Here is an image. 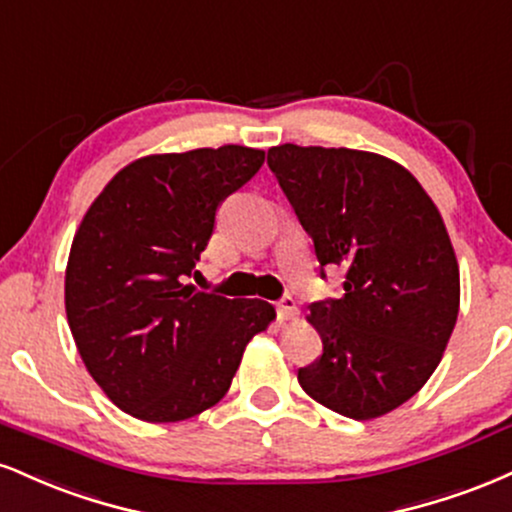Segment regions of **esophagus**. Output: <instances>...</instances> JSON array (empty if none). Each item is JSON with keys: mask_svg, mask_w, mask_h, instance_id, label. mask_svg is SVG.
I'll return each mask as SVG.
<instances>
[{"mask_svg": "<svg viewBox=\"0 0 512 512\" xmlns=\"http://www.w3.org/2000/svg\"><path fill=\"white\" fill-rule=\"evenodd\" d=\"M275 309H278L280 321H292V318H297V314H299L297 302H294L290 294H285V297H282L280 302L275 304Z\"/></svg>", "mask_w": 512, "mask_h": 512, "instance_id": "esophagus-1", "label": "esophagus"}]
</instances>
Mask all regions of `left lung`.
I'll return each mask as SVG.
<instances>
[{"mask_svg": "<svg viewBox=\"0 0 512 512\" xmlns=\"http://www.w3.org/2000/svg\"><path fill=\"white\" fill-rule=\"evenodd\" d=\"M268 167L314 239L340 299L309 306L323 354L299 386L350 419L381 417L429 381L460 309L453 244L422 184L398 162L350 148L275 146Z\"/></svg>", "mask_w": 512, "mask_h": 512, "instance_id": "obj_1", "label": "left lung"}]
</instances>
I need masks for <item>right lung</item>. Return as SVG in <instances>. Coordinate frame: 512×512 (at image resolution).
Masks as SVG:
<instances>
[{
  "mask_svg": "<svg viewBox=\"0 0 512 512\" xmlns=\"http://www.w3.org/2000/svg\"><path fill=\"white\" fill-rule=\"evenodd\" d=\"M263 158L246 146L148 155L114 174L78 227L66 318L88 374L131 417L182 422L213 407L275 318L261 299L186 285L218 206Z\"/></svg>",
  "mask_w": 512,
  "mask_h": 512,
  "instance_id": "1",
  "label": "right lung"
}]
</instances>
